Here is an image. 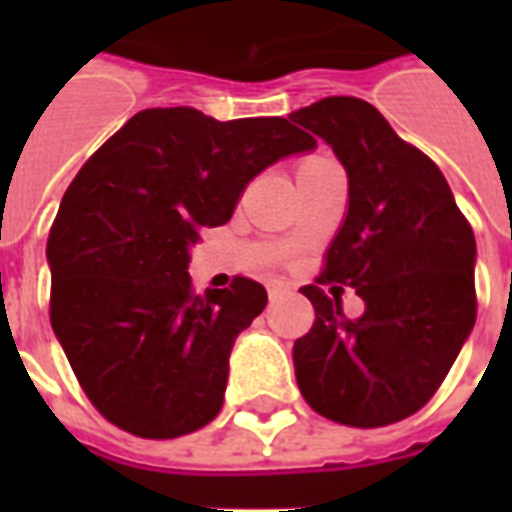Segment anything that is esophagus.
Returning a JSON list of instances; mask_svg holds the SVG:
<instances>
[{
	"label": "esophagus",
	"mask_w": 512,
	"mask_h": 512,
	"mask_svg": "<svg viewBox=\"0 0 512 512\" xmlns=\"http://www.w3.org/2000/svg\"><path fill=\"white\" fill-rule=\"evenodd\" d=\"M290 293V285H285V282H279V279H274V282H268V299L277 301V299H285Z\"/></svg>",
	"instance_id": "esophagus-1"
}]
</instances>
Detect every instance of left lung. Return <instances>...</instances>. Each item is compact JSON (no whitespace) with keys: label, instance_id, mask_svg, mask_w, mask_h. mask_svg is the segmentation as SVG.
<instances>
[{"label":"left lung","instance_id":"obj_1","mask_svg":"<svg viewBox=\"0 0 512 512\" xmlns=\"http://www.w3.org/2000/svg\"><path fill=\"white\" fill-rule=\"evenodd\" d=\"M326 139L348 172V211L301 293L315 323L293 345L296 381L321 417L384 428L417 414L450 373L477 318L474 233L441 169L403 142L376 106L321 98L290 115ZM340 281L366 301L359 319L320 288Z\"/></svg>","mask_w":512,"mask_h":512}]
</instances>
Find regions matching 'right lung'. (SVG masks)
Returning <instances> with one entry per match:
<instances>
[{
	"label": "right lung",
	"mask_w": 512,
	"mask_h": 512,
	"mask_svg": "<svg viewBox=\"0 0 512 512\" xmlns=\"http://www.w3.org/2000/svg\"><path fill=\"white\" fill-rule=\"evenodd\" d=\"M315 139L285 117L219 123L191 106L145 109L87 158L51 224V329L101 417L139 439L205 428L230 351L266 307L233 277L194 293L189 246L230 222L268 164Z\"/></svg>",
	"instance_id": "1"
}]
</instances>
